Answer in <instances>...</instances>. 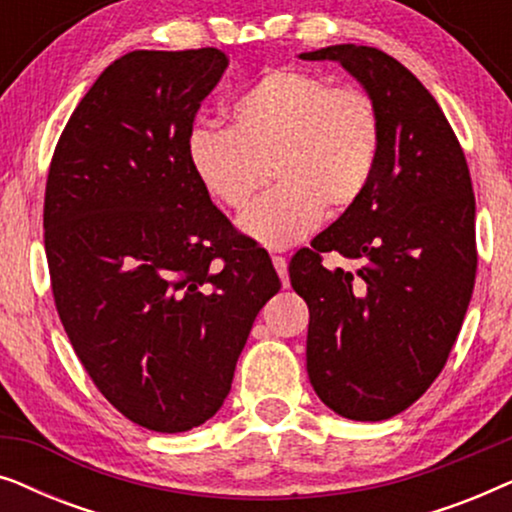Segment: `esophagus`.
<instances>
[{
	"instance_id": "34e87169",
	"label": "esophagus",
	"mask_w": 512,
	"mask_h": 512,
	"mask_svg": "<svg viewBox=\"0 0 512 512\" xmlns=\"http://www.w3.org/2000/svg\"><path fill=\"white\" fill-rule=\"evenodd\" d=\"M272 265H275L279 279H282V286H289V261L284 256H272Z\"/></svg>"
}]
</instances>
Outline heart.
Segmentation results:
<instances>
[{
	"mask_svg": "<svg viewBox=\"0 0 512 512\" xmlns=\"http://www.w3.org/2000/svg\"><path fill=\"white\" fill-rule=\"evenodd\" d=\"M230 116L233 128L200 123L188 132V163L202 188L233 212L254 200L270 174L277 179L240 219L244 233L270 249L305 240L326 207H354L380 165L384 123L373 95L307 69L263 72Z\"/></svg>",
	"mask_w": 512,
	"mask_h": 512,
	"instance_id": "b5f03b06",
	"label": "heart"
}]
</instances>
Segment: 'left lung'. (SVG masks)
<instances>
[{"instance_id":"1","label":"left lung","mask_w":512,"mask_h":512,"mask_svg":"<svg viewBox=\"0 0 512 512\" xmlns=\"http://www.w3.org/2000/svg\"><path fill=\"white\" fill-rule=\"evenodd\" d=\"M300 58L338 60L384 123L368 191L289 265L310 307L314 391L342 417L380 422L431 387L464 324L478 270L471 172L436 97L396 58L354 44ZM324 253L347 257L357 272L328 271Z\"/></svg>"}]
</instances>
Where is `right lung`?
Segmentation results:
<instances>
[{
    "label": "right lung",
    "instance_id": "right-lung-1",
    "mask_svg": "<svg viewBox=\"0 0 512 512\" xmlns=\"http://www.w3.org/2000/svg\"><path fill=\"white\" fill-rule=\"evenodd\" d=\"M226 67L209 46L125 53L83 95L48 167L55 310L100 394L158 433L216 415L282 286L188 163L195 114Z\"/></svg>",
    "mask_w": 512,
    "mask_h": 512
}]
</instances>
